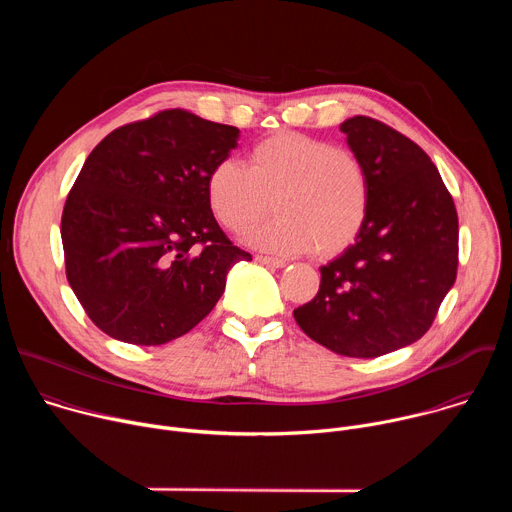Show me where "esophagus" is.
<instances>
[{
    "label": "esophagus",
    "mask_w": 512,
    "mask_h": 512,
    "mask_svg": "<svg viewBox=\"0 0 512 512\" xmlns=\"http://www.w3.org/2000/svg\"><path fill=\"white\" fill-rule=\"evenodd\" d=\"M255 261H257V263H263V265H267V267H275V269H279V267H285V261H283V259H277V257L257 255V257H255Z\"/></svg>",
    "instance_id": "34e87169"
}]
</instances>
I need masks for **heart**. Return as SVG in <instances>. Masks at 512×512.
Masks as SVG:
<instances>
[{
    "mask_svg": "<svg viewBox=\"0 0 512 512\" xmlns=\"http://www.w3.org/2000/svg\"><path fill=\"white\" fill-rule=\"evenodd\" d=\"M210 210L225 229L241 233L269 210L279 212L249 233V243L283 255L314 249L334 257L348 249L369 218L371 176L348 148L298 131L257 141L247 158L218 160L206 176Z\"/></svg>",
    "mask_w": 512,
    "mask_h": 512,
    "instance_id": "obj_1",
    "label": "heart"
}]
</instances>
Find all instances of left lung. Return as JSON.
<instances>
[{
    "mask_svg": "<svg viewBox=\"0 0 512 512\" xmlns=\"http://www.w3.org/2000/svg\"><path fill=\"white\" fill-rule=\"evenodd\" d=\"M371 176L364 229L320 267V289L294 310L318 344L375 358L419 340L435 320L458 271V212L440 172L415 141L356 115L340 123Z\"/></svg>",
    "mask_w": 512,
    "mask_h": 512,
    "instance_id": "left-lung-1",
    "label": "left lung"
}]
</instances>
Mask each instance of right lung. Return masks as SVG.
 <instances>
[{"label": "right lung", "instance_id": "right-lung-1", "mask_svg": "<svg viewBox=\"0 0 512 512\" xmlns=\"http://www.w3.org/2000/svg\"><path fill=\"white\" fill-rule=\"evenodd\" d=\"M237 139L233 125L166 109L111 131L91 152L60 235L66 279L99 330L166 344L210 314L235 263L251 261L206 198L208 170Z\"/></svg>", "mask_w": 512, "mask_h": 512}]
</instances>
